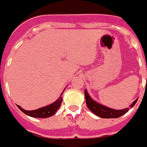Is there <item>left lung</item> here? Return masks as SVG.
<instances>
[{
    "instance_id": "8db88e82",
    "label": "left lung",
    "mask_w": 147,
    "mask_h": 147,
    "mask_svg": "<svg viewBox=\"0 0 147 147\" xmlns=\"http://www.w3.org/2000/svg\"><path fill=\"white\" fill-rule=\"evenodd\" d=\"M85 100H86V105H87V107L88 108V109L91 110L95 115H98L101 118H118V117H120L123 115H124L126 112H128V110L130 109L129 108H127V109H123V110H114V109H109L108 107L103 106V105H100L98 103L94 101L89 96L86 90H85ZM137 100H138V99L135 100V101L132 103L131 107H133L136 104Z\"/></svg>"
}]
</instances>
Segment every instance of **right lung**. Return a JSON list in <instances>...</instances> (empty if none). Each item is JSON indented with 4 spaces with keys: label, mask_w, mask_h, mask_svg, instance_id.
<instances>
[{
    "label": "right lung",
    "mask_w": 147,
    "mask_h": 147,
    "mask_svg": "<svg viewBox=\"0 0 147 147\" xmlns=\"http://www.w3.org/2000/svg\"><path fill=\"white\" fill-rule=\"evenodd\" d=\"M62 102V96L58 99V100L54 102L51 105L46 106L41 109H38L37 110H34V111H27L23 109L21 107H20L18 105V108L24 113H25L26 115L32 116V117H35V118H47L51 115H55V112H57V110L59 109L60 105Z\"/></svg>",
    "instance_id": "add662e5"
}]
</instances>
